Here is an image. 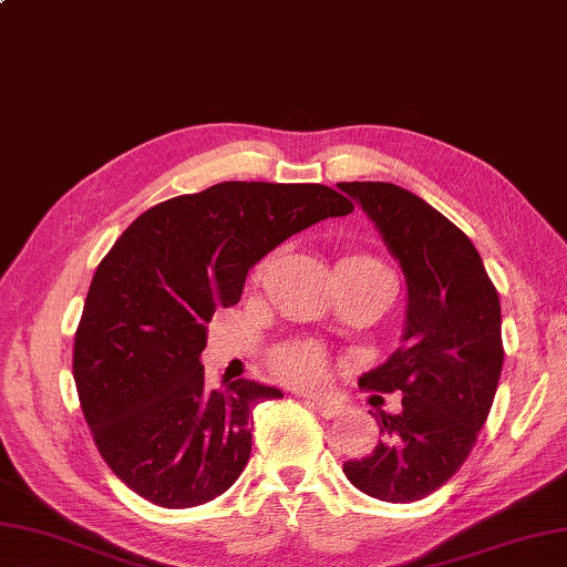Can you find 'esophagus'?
Wrapping results in <instances>:
<instances>
[{
  "label": "esophagus",
  "mask_w": 567,
  "mask_h": 567,
  "mask_svg": "<svg viewBox=\"0 0 567 567\" xmlns=\"http://www.w3.org/2000/svg\"><path fill=\"white\" fill-rule=\"evenodd\" d=\"M311 405H313V411L319 413V415H323V417H338L340 413H343V408H346L343 403H338L333 399H313Z\"/></svg>",
  "instance_id": "esophagus-1"
}]
</instances>
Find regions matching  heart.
Here are the masks:
<instances>
[{
    "label": "heart",
    "mask_w": 567,
    "mask_h": 567,
    "mask_svg": "<svg viewBox=\"0 0 567 567\" xmlns=\"http://www.w3.org/2000/svg\"><path fill=\"white\" fill-rule=\"evenodd\" d=\"M340 262H354V266H364L372 270H386L379 260L362 254L346 256ZM272 367L275 374L292 386H316L323 379V354L319 348L309 343H297L278 350L272 358Z\"/></svg>",
    "instance_id": "obj_1"
}]
</instances>
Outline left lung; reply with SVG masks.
<instances>
[{
  "mask_svg": "<svg viewBox=\"0 0 567 567\" xmlns=\"http://www.w3.org/2000/svg\"><path fill=\"white\" fill-rule=\"evenodd\" d=\"M377 227L405 278L401 346L360 377L401 391V413L379 411L374 450L343 464L348 481L384 503H415L462 468L503 372L499 297L468 236L393 183H338Z\"/></svg>",
  "mask_w": 567,
  "mask_h": 567,
  "instance_id": "obj_1",
  "label": "left lung"
}]
</instances>
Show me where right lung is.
<instances>
[{
	"instance_id": "right-lung-1",
	"label": "right lung",
	"mask_w": 567,
	"mask_h": 567,
	"mask_svg": "<svg viewBox=\"0 0 567 567\" xmlns=\"http://www.w3.org/2000/svg\"><path fill=\"white\" fill-rule=\"evenodd\" d=\"M352 203L319 183L227 181L140 215L101 260L74 338V381L103 462L150 503L205 505L251 456V413L282 391L207 389L200 354L219 307L292 234Z\"/></svg>"
}]
</instances>
